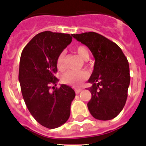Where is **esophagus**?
Segmentation results:
<instances>
[{
    "instance_id": "esophagus-1",
    "label": "esophagus",
    "mask_w": 146,
    "mask_h": 146,
    "mask_svg": "<svg viewBox=\"0 0 146 146\" xmlns=\"http://www.w3.org/2000/svg\"><path fill=\"white\" fill-rule=\"evenodd\" d=\"M82 88H76V89H75V92L76 94H79V92L82 91Z\"/></svg>"
}]
</instances>
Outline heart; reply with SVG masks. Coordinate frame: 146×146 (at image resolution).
Masks as SVG:
<instances>
[{
    "label": "heart",
    "instance_id": "1",
    "mask_svg": "<svg viewBox=\"0 0 146 146\" xmlns=\"http://www.w3.org/2000/svg\"><path fill=\"white\" fill-rule=\"evenodd\" d=\"M76 52L81 58L87 60L89 58V52L88 49L84 46H78L75 48ZM64 52H62L58 55L56 64L59 70H63L64 68ZM88 73L84 70H68L64 73L62 76V82L66 84H70L73 86H79L83 81L88 78Z\"/></svg>",
    "mask_w": 146,
    "mask_h": 146
}]
</instances>
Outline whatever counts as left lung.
<instances>
[{
  "mask_svg": "<svg viewBox=\"0 0 146 146\" xmlns=\"http://www.w3.org/2000/svg\"><path fill=\"white\" fill-rule=\"evenodd\" d=\"M86 45L95 58L94 71L88 82L91 100L88 103L90 114L96 119L110 120L122 111L128 97L129 64L117 44L94 32L73 34Z\"/></svg>",
  "mask_w": 146,
  "mask_h": 146,
  "instance_id": "left-lung-1",
  "label": "left lung"
}]
</instances>
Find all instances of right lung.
Masks as SVG:
<instances>
[{
    "mask_svg": "<svg viewBox=\"0 0 146 146\" xmlns=\"http://www.w3.org/2000/svg\"><path fill=\"white\" fill-rule=\"evenodd\" d=\"M71 41L70 34L42 32L26 45L21 56L18 79L26 105L39 124L50 129L67 122L76 96L66 84L50 91V84L58 81L56 60Z\"/></svg>",
    "mask_w": 146,
    "mask_h": 146,
    "instance_id": "right-lung-1",
    "label": "right lung"
}]
</instances>
